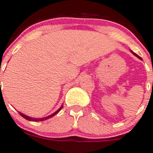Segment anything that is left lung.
Wrapping results in <instances>:
<instances>
[{
	"label": "left lung",
	"mask_w": 153,
	"mask_h": 153,
	"mask_svg": "<svg viewBox=\"0 0 153 153\" xmlns=\"http://www.w3.org/2000/svg\"><path fill=\"white\" fill-rule=\"evenodd\" d=\"M132 53H133V54H134V55H135V56H137V57H139V58H140V59H141V57H140V56H139V55H137V54H136V53L133 52V51H132ZM152 85H153V83H152Z\"/></svg>",
	"instance_id": "8db88e82"
}]
</instances>
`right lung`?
Returning <instances> with one entry per match:
<instances>
[{
	"instance_id": "right-lung-1",
	"label": "right lung",
	"mask_w": 153,
	"mask_h": 153,
	"mask_svg": "<svg viewBox=\"0 0 153 153\" xmlns=\"http://www.w3.org/2000/svg\"><path fill=\"white\" fill-rule=\"evenodd\" d=\"M62 108V107H61L59 109H58V110L56 112H54V114H51V115H49V116H48V117H42V118H34V117H28V116H26V115H25V114H22V113H20V112H19V114H20L21 116H22V117H24L25 119H26V120H31V121H42V120H47V119H48V118H50V117H53V116L54 115H55L56 114H57V112H59L60 111H61V109Z\"/></svg>"
}]
</instances>
